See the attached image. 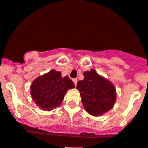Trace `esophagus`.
I'll return each instance as SVG.
<instances>
[{"label":"esophagus","instance_id":"obj_1","mask_svg":"<svg viewBox=\"0 0 148 148\" xmlns=\"http://www.w3.org/2000/svg\"><path fill=\"white\" fill-rule=\"evenodd\" d=\"M73 82H74V85H75V86H77V79H73Z\"/></svg>","mask_w":148,"mask_h":148}]
</instances>
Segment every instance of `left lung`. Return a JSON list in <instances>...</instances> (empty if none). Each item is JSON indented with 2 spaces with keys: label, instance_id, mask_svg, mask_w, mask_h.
I'll return each instance as SVG.
<instances>
[{
  "label": "left lung",
  "instance_id": "1",
  "mask_svg": "<svg viewBox=\"0 0 148 148\" xmlns=\"http://www.w3.org/2000/svg\"><path fill=\"white\" fill-rule=\"evenodd\" d=\"M83 76L84 79L77 82V88L86 111L98 116L112 109L116 99L114 85L94 69L85 71Z\"/></svg>",
  "mask_w": 148,
  "mask_h": 148
}]
</instances>
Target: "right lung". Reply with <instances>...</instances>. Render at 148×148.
Segmentation results:
<instances>
[{"label":"right lung","mask_w":148,"mask_h":148,"mask_svg":"<svg viewBox=\"0 0 148 148\" xmlns=\"http://www.w3.org/2000/svg\"><path fill=\"white\" fill-rule=\"evenodd\" d=\"M74 88V83L68 76L62 77L60 71L51 70L33 81L30 93L40 108L49 111L60 106L68 90Z\"/></svg>","instance_id":"obj_1"}]
</instances>
